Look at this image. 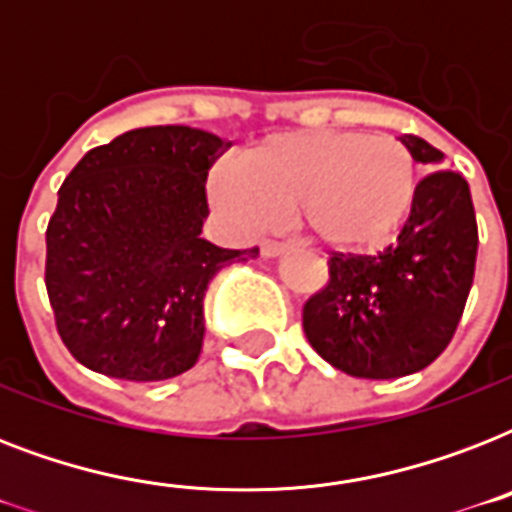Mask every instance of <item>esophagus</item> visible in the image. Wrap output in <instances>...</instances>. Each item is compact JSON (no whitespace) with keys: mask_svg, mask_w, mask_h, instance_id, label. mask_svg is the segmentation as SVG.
<instances>
[{"mask_svg":"<svg viewBox=\"0 0 512 512\" xmlns=\"http://www.w3.org/2000/svg\"><path fill=\"white\" fill-rule=\"evenodd\" d=\"M284 249H287V244H281V241L265 239L263 244H260V255H263V257H276V255H281Z\"/></svg>","mask_w":512,"mask_h":512,"instance_id":"esophagus-1","label":"esophagus"}]
</instances>
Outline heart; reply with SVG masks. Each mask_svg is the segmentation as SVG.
I'll return each instance as SVG.
<instances>
[{
  "instance_id": "heart-1",
  "label": "heart",
  "mask_w": 512,
  "mask_h": 512,
  "mask_svg": "<svg viewBox=\"0 0 512 512\" xmlns=\"http://www.w3.org/2000/svg\"><path fill=\"white\" fill-rule=\"evenodd\" d=\"M417 164L390 135L281 132L249 146L239 167H217L209 196L233 225L260 231L292 212L321 247L374 252L396 239L417 199Z\"/></svg>"
}]
</instances>
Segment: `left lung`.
Here are the masks:
<instances>
[{"mask_svg": "<svg viewBox=\"0 0 512 512\" xmlns=\"http://www.w3.org/2000/svg\"><path fill=\"white\" fill-rule=\"evenodd\" d=\"M414 162L444 154L401 138ZM478 255L476 209L460 172H428L396 244L377 255L329 257L327 284L303 305V329L324 361L364 380H393L433 364L452 342Z\"/></svg>", "mask_w": 512, "mask_h": 512, "instance_id": "obj_1", "label": "left lung"}]
</instances>
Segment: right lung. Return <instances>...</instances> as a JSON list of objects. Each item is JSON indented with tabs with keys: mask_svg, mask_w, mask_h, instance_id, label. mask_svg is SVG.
I'll use <instances>...</instances> for the list:
<instances>
[{
	"mask_svg": "<svg viewBox=\"0 0 512 512\" xmlns=\"http://www.w3.org/2000/svg\"><path fill=\"white\" fill-rule=\"evenodd\" d=\"M228 148L183 124L140 127L87 151L60 185L44 284L79 364L130 382L196 364L209 281L257 255L201 239L207 172Z\"/></svg>",
	"mask_w": 512,
	"mask_h": 512,
	"instance_id": "add662e5",
	"label": "right lung"
}]
</instances>
